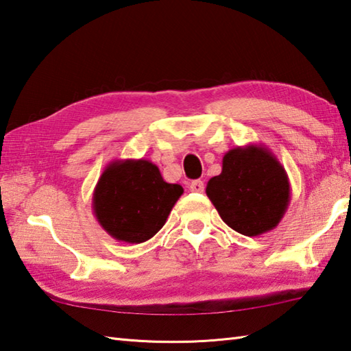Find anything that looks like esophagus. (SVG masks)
I'll use <instances>...</instances> for the list:
<instances>
[{
	"instance_id": "obj_1",
	"label": "esophagus",
	"mask_w": 351,
	"mask_h": 351,
	"mask_svg": "<svg viewBox=\"0 0 351 351\" xmlns=\"http://www.w3.org/2000/svg\"><path fill=\"white\" fill-rule=\"evenodd\" d=\"M189 189H190L191 191H196V193H202V191H204V189H205V185H204V181H200V180H196V181H191V182L189 184Z\"/></svg>"
}]
</instances>
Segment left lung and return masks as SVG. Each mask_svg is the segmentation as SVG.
<instances>
[{
	"mask_svg": "<svg viewBox=\"0 0 351 351\" xmlns=\"http://www.w3.org/2000/svg\"><path fill=\"white\" fill-rule=\"evenodd\" d=\"M206 196L229 228L256 237L279 225L288 210L291 185L270 149L252 143L225 154L221 173L206 184Z\"/></svg>",
	"mask_w": 351,
	"mask_h": 351,
	"instance_id": "1",
	"label": "left lung"
}]
</instances>
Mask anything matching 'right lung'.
Instances as JSON below:
<instances>
[{
  "instance_id": "add662e5",
  "label": "right lung",
  "mask_w": 351,
  "mask_h": 351,
  "mask_svg": "<svg viewBox=\"0 0 351 351\" xmlns=\"http://www.w3.org/2000/svg\"><path fill=\"white\" fill-rule=\"evenodd\" d=\"M182 193L180 184L164 181L149 160H114L93 190V214L114 240L140 244L164 226Z\"/></svg>"
}]
</instances>
